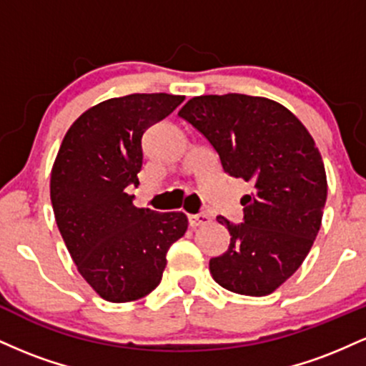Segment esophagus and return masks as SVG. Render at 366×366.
Segmentation results:
<instances>
[{
  "mask_svg": "<svg viewBox=\"0 0 366 366\" xmlns=\"http://www.w3.org/2000/svg\"><path fill=\"white\" fill-rule=\"evenodd\" d=\"M212 222V218L207 213H197V215H189V225L192 227V229H196V227H201V225H207Z\"/></svg>",
  "mask_w": 366,
  "mask_h": 366,
  "instance_id": "1",
  "label": "esophagus"
}]
</instances>
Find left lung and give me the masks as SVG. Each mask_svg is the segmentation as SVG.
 <instances>
[{
    "mask_svg": "<svg viewBox=\"0 0 366 366\" xmlns=\"http://www.w3.org/2000/svg\"><path fill=\"white\" fill-rule=\"evenodd\" d=\"M209 141L230 177L254 186L242 196L244 224L217 222L230 234L229 249L209 259L227 291L267 296L291 277L312 249L327 201L322 154L300 119L262 96H196L180 108Z\"/></svg>",
    "mask_w": 366,
    "mask_h": 366,
    "instance_id": "obj_1",
    "label": "left lung"
}]
</instances>
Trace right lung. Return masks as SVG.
<instances>
[{
	"instance_id": "add662e5",
	"label": "right lung",
	"mask_w": 366,
	"mask_h": 366,
	"mask_svg": "<svg viewBox=\"0 0 366 366\" xmlns=\"http://www.w3.org/2000/svg\"><path fill=\"white\" fill-rule=\"evenodd\" d=\"M184 96L129 94L94 104L70 125L54 158L49 194L66 249L82 279L112 303L158 287L167 251L186 234L182 212L137 208L127 192L142 167V134Z\"/></svg>"
}]
</instances>
